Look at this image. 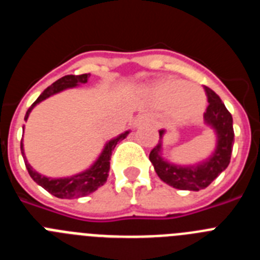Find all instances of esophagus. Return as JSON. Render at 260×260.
Here are the masks:
<instances>
[{
  "label": "esophagus",
  "instance_id": "34e87169",
  "mask_svg": "<svg viewBox=\"0 0 260 260\" xmlns=\"http://www.w3.org/2000/svg\"><path fill=\"white\" fill-rule=\"evenodd\" d=\"M150 122H151V117L147 116V114H142V116H139L137 119H135L134 126L135 127H139V126L147 125V123H150Z\"/></svg>",
  "mask_w": 260,
  "mask_h": 260
}]
</instances>
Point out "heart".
Wrapping results in <instances>:
<instances>
[{
	"mask_svg": "<svg viewBox=\"0 0 260 260\" xmlns=\"http://www.w3.org/2000/svg\"><path fill=\"white\" fill-rule=\"evenodd\" d=\"M147 100L157 108H168L174 121L190 122L206 109L207 96L201 86L178 78H162L144 89Z\"/></svg>",
	"mask_w": 260,
	"mask_h": 260,
	"instance_id": "1",
	"label": "heart"
}]
</instances>
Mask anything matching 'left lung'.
Listing matches in <instances>:
<instances>
[{"label": "left lung", "instance_id": "1", "mask_svg": "<svg viewBox=\"0 0 260 260\" xmlns=\"http://www.w3.org/2000/svg\"><path fill=\"white\" fill-rule=\"evenodd\" d=\"M204 89L210 104L204 113L203 119L204 125L212 128L215 133L216 146L213 152L207 158L195 164L180 165L168 161L162 156L164 135L167 130L161 128L158 132L160 134L158 144L150 153V161L152 162L153 169L160 177V180L174 189L190 190V191L206 189L216 177L226 169L231 162L234 143L233 118L219 95L208 87Z\"/></svg>", "mask_w": 260, "mask_h": 260}]
</instances>
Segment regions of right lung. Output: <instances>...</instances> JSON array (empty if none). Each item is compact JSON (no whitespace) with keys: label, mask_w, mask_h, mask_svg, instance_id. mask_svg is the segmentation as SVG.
<instances>
[{"label":"right lung","mask_w":260,"mask_h":260,"mask_svg":"<svg viewBox=\"0 0 260 260\" xmlns=\"http://www.w3.org/2000/svg\"><path fill=\"white\" fill-rule=\"evenodd\" d=\"M91 74H82V75H65L61 79L56 80L52 86L45 88L41 95L36 99V102L28 108L27 110L24 119H28L29 113L32 109L41 102L47 100L50 96L56 95V93L62 92L65 89L75 88L78 86L86 84L88 82V78ZM23 132H24V126H23ZM130 134V130L122 133V134L117 135V137L112 138L107 143L104 144V148L98 156L95 161L89 165L87 169L75 173L70 177H59V178H52V177H47L36 172L31 165L28 164L24 153V148H23V139L20 141V151H22V156L24 158V164H26L27 171H28L29 176L38 185H40L43 189L47 190L52 195L61 199H74L79 198V197H86L91 192L96 191L99 187H102L109 176L110 169V156H112V151L114 150V147L117 146L119 141H123L127 135Z\"/></svg>","instance_id":"1"}]
</instances>
